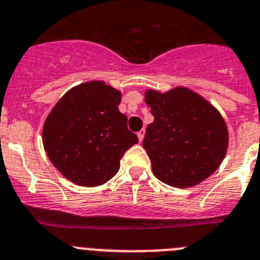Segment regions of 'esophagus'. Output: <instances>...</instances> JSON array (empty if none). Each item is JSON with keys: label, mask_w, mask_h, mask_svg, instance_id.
<instances>
[{"label": "esophagus", "mask_w": 260, "mask_h": 260, "mask_svg": "<svg viewBox=\"0 0 260 260\" xmlns=\"http://www.w3.org/2000/svg\"><path fill=\"white\" fill-rule=\"evenodd\" d=\"M144 136H145V129H141V131H139V132H137V137H139L140 143H141V141L144 140Z\"/></svg>", "instance_id": "obj_1"}]
</instances>
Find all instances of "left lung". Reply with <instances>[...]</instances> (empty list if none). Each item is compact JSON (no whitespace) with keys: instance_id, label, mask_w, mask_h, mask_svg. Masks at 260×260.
Segmentation results:
<instances>
[{"instance_id":"8db88e82","label":"left lung","mask_w":260,"mask_h":260,"mask_svg":"<svg viewBox=\"0 0 260 260\" xmlns=\"http://www.w3.org/2000/svg\"><path fill=\"white\" fill-rule=\"evenodd\" d=\"M145 103L154 121L146 128L143 146L155 178L169 186L188 188L220 168L229 132L213 105L183 86L166 92L148 89Z\"/></svg>"}]
</instances>
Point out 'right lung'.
Wrapping results in <instances>:
<instances>
[{
	"mask_svg": "<svg viewBox=\"0 0 260 260\" xmlns=\"http://www.w3.org/2000/svg\"><path fill=\"white\" fill-rule=\"evenodd\" d=\"M121 91L103 81L68 90L47 116L43 145L49 161L72 183L96 187L115 177L139 139L119 111Z\"/></svg>",
	"mask_w": 260,
	"mask_h": 260,
	"instance_id": "add662e5",
	"label": "right lung"
}]
</instances>
